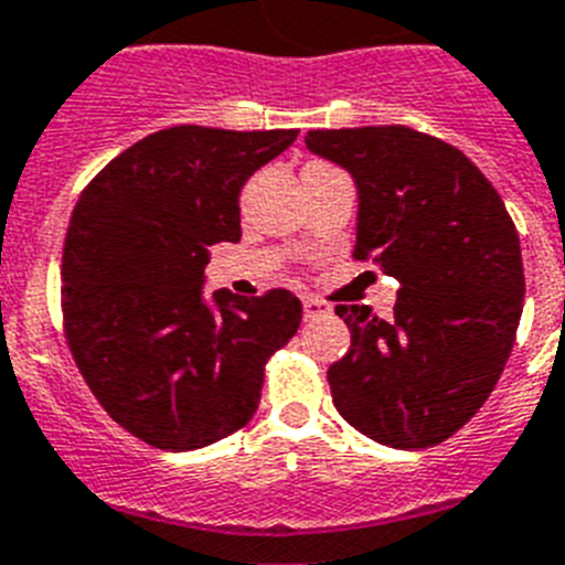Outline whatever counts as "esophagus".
I'll return each instance as SVG.
<instances>
[{"instance_id":"1","label":"esophagus","mask_w":565,"mask_h":565,"mask_svg":"<svg viewBox=\"0 0 565 565\" xmlns=\"http://www.w3.org/2000/svg\"><path fill=\"white\" fill-rule=\"evenodd\" d=\"M302 311H306V317H309V320H315V317L329 315V311H332V306L323 300H317V297H302Z\"/></svg>"}]
</instances>
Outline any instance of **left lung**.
Returning a JSON list of instances; mask_svg holds the SVG:
<instances>
[{
	"instance_id": "8db88e82",
	"label": "left lung",
	"mask_w": 565,
	"mask_h": 565,
	"mask_svg": "<svg viewBox=\"0 0 565 565\" xmlns=\"http://www.w3.org/2000/svg\"><path fill=\"white\" fill-rule=\"evenodd\" d=\"M306 147L355 179V259L401 282L390 320L334 309L352 332L329 366L334 407L381 445H439L477 416L514 349L525 297L514 222L461 149L409 126L311 129Z\"/></svg>"
}]
</instances>
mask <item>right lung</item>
<instances>
[{"mask_svg":"<svg viewBox=\"0 0 565 565\" xmlns=\"http://www.w3.org/2000/svg\"><path fill=\"white\" fill-rule=\"evenodd\" d=\"M297 129L170 126L111 158L77 199L63 245L74 363L115 422L158 450L225 439L259 407L265 363L297 334L286 288L204 300L210 245L239 242V193Z\"/></svg>","mask_w":565,"mask_h":565,"instance_id":"add662e5","label":"right lung"}]
</instances>
